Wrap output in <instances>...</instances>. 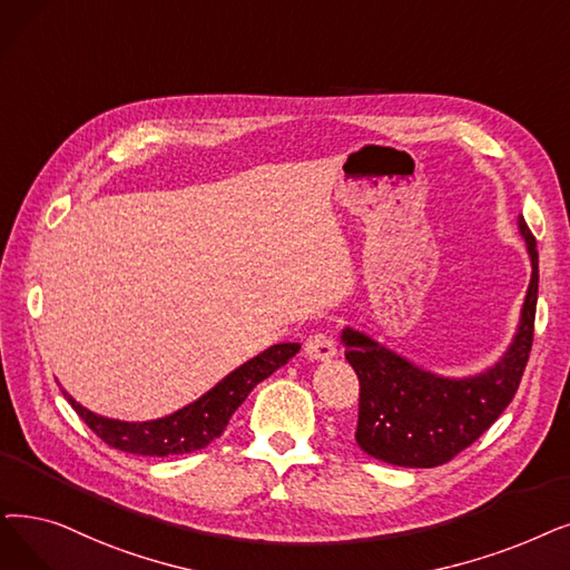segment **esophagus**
<instances>
[{
	"instance_id": "1",
	"label": "esophagus",
	"mask_w": 570,
	"mask_h": 570,
	"mask_svg": "<svg viewBox=\"0 0 570 570\" xmlns=\"http://www.w3.org/2000/svg\"><path fill=\"white\" fill-rule=\"evenodd\" d=\"M337 354L335 340L326 333H316L305 342V356H309L312 361H328Z\"/></svg>"
}]
</instances>
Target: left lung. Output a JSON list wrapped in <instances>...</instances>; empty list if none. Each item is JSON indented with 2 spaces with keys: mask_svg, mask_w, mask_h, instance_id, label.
<instances>
[{
  "mask_svg": "<svg viewBox=\"0 0 570 570\" xmlns=\"http://www.w3.org/2000/svg\"><path fill=\"white\" fill-rule=\"evenodd\" d=\"M531 256V284L512 344L501 361L475 377H440L354 328L342 331L344 356L356 370L358 448L403 468H435L470 448L510 405L533 344L538 303L535 237L519 216Z\"/></svg>",
  "mask_w": 570,
  "mask_h": 570,
  "instance_id": "8db88e82",
  "label": "left lung"
}]
</instances>
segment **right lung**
I'll list each match as a JSON object with an SVG mask.
<instances>
[{
	"mask_svg": "<svg viewBox=\"0 0 570 570\" xmlns=\"http://www.w3.org/2000/svg\"><path fill=\"white\" fill-rule=\"evenodd\" d=\"M301 352L298 342H284L265 350L263 354L246 361L228 377L220 380L203 399L181 407L179 412L154 419V422H118V419H107L86 410L71 399L67 391L65 399L77 410V414L88 424V429L107 442L109 448L141 454V456H171V454H188L203 450L207 444L224 433L235 410L246 401V395L254 386L267 380L277 367L288 363Z\"/></svg>",
	"mask_w": 570,
	"mask_h": 570,
	"instance_id": "right-lung-1",
	"label": "right lung"
}]
</instances>
